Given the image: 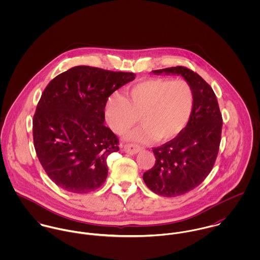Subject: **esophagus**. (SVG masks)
<instances>
[{
  "label": "esophagus",
  "mask_w": 260,
  "mask_h": 260,
  "mask_svg": "<svg viewBox=\"0 0 260 260\" xmlns=\"http://www.w3.org/2000/svg\"><path fill=\"white\" fill-rule=\"evenodd\" d=\"M141 150V147L137 146V145H132V144H128V145H124L122 147V151L127 153V154H130V155H134V154H137L139 151Z\"/></svg>",
  "instance_id": "obj_1"
}]
</instances>
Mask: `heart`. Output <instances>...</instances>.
<instances>
[{
	"instance_id": "b5f03b06",
	"label": "heart",
	"mask_w": 260,
	"mask_h": 260,
	"mask_svg": "<svg viewBox=\"0 0 260 260\" xmlns=\"http://www.w3.org/2000/svg\"><path fill=\"white\" fill-rule=\"evenodd\" d=\"M193 108V91L184 80L149 79L124 92L114 93L105 106V117L112 131L122 134L131 128L137 117L141 126L126 139L134 142L166 141L182 131Z\"/></svg>"
}]
</instances>
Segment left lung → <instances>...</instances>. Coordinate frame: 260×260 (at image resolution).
<instances>
[{
  "label": "left lung",
  "instance_id": "left-lung-1",
  "mask_svg": "<svg viewBox=\"0 0 260 260\" xmlns=\"http://www.w3.org/2000/svg\"><path fill=\"white\" fill-rule=\"evenodd\" d=\"M182 76L193 91V108L185 128L171 141L153 149L156 161L143 174L149 189L176 197L201 184L213 168L219 150L222 117L212 88L182 66L152 71Z\"/></svg>",
  "mask_w": 260,
  "mask_h": 260
}]
</instances>
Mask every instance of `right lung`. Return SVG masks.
Returning <instances> with one entry per match:
<instances>
[{"instance_id": "add662e5", "label": "right lung", "mask_w": 260, "mask_h": 260, "mask_svg": "<svg viewBox=\"0 0 260 260\" xmlns=\"http://www.w3.org/2000/svg\"><path fill=\"white\" fill-rule=\"evenodd\" d=\"M134 79V73L76 66L48 84L34 115L33 138L56 185L84 194L105 182L107 158L119 151V141L104 125V109L112 93Z\"/></svg>"}]
</instances>
